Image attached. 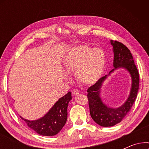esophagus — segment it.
<instances>
[{
  "label": "esophagus",
  "instance_id": "obj_1",
  "mask_svg": "<svg viewBox=\"0 0 149 149\" xmlns=\"http://www.w3.org/2000/svg\"><path fill=\"white\" fill-rule=\"evenodd\" d=\"M79 90H77V89H73L72 91V94L73 95H77V94H79Z\"/></svg>",
  "mask_w": 149,
  "mask_h": 149
}]
</instances>
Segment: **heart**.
<instances>
[{"mask_svg":"<svg viewBox=\"0 0 149 149\" xmlns=\"http://www.w3.org/2000/svg\"><path fill=\"white\" fill-rule=\"evenodd\" d=\"M105 62L106 54L102 49L80 45L72 49L66 54L63 66L66 72H74L79 82L91 84L101 75Z\"/></svg>","mask_w":149,"mask_h":149,"instance_id":"obj_1","label":"heart"}]
</instances>
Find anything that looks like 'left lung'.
I'll use <instances>...</instances> for the list:
<instances>
[{"label":"left lung","mask_w":149,"mask_h":149,"mask_svg":"<svg viewBox=\"0 0 149 149\" xmlns=\"http://www.w3.org/2000/svg\"><path fill=\"white\" fill-rule=\"evenodd\" d=\"M113 47L114 61L113 69L110 73L118 68H126L132 77V84L130 96L121 107L117 109H112L102 103L100 97V91L102 84L107 78L105 75L95 84L87 89V99L89 102V112L93 121L103 127H111L121 122L127 115L135 102L138 89H139V72L134 63L133 56L129 49L121 42L117 40L111 41Z\"/></svg>","instance_id":"left-lung-1"}]
</instances>
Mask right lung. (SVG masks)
Instances as JSON below:
<instances>
[{"mask_svg": "<svg viewBox=\"0 0 149 149\" xmlns=\"http://www.w3.org/2000/svg\"><path fill=\"white\" fill-rule=\"evenodd\" d=\"M72 99L69 91L64 96L59 99L44 117L35 121H28L22 118L27 125L36 133L42 136L56 135L64 127L67 120V108Z\"/></svg>", "mask_w": 149, "mask_h": 149, "instance_id": "add662e5", "label": "right lung"}]
</instances>
